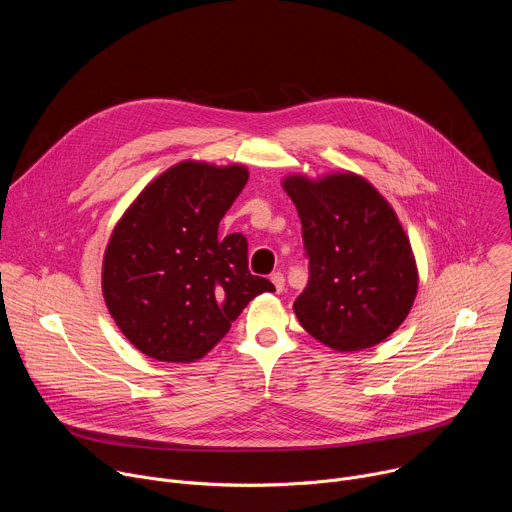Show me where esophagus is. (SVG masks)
Here are the masks:
<instances>
[{
	"mask_svg": "<svg viewBox=\"0 0 512 512\" xmlns=\"http://www.w3.org/2000/svg\"><path fill=\"white\" fill-rule=\"evenodd\" d=\"M271 283H273V287H275V291L277 294H281L283 291V287H285V277H283V273H279V271H275V273H271Z\"/></svg>",
	"mask_w": 512,
	"mask_h": 512,
	"instance_id": "esophagus-1",
	"label": "esophagus"
}]
</instances>
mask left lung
Here are the masks:
<instances>
[{"label": "left lung", "mask_w": 512, "mask_h": 512, "mask_svg": "<svg viewBox=\"0 0 512 512\" xmlns=\"http://www.w3.org/2000/svg\"><path fill=\"white\" fill-rule=\"evenodd\" d=\"M294 200L310 279L294 304L308 334L338 352L371 348L407 318L417 265L391 204L358 174L281 182Z\"/></svg>", "instance_id": "1"}]
</instances>
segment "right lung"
Returning <instances> with one entry per match:
<instances>
[{
  "label": "right lung",
  "instance_id": "obj_1",
  "mask_svg": "<svg viewBox=\"0 0 512 512\" xmlns=\"http://www.w3.org/2000/svg\"><path fill=\"white\" fill-rule=\"evenodd\" d=\"M249 180L241 164L180 162L141 190L103 257V298L123 336L145 356L194 362L263 291L247 267V239L218 223Z\"/></svg>",
  "mask_w": 512,
  "mask_h": 512
}]
</instances>
